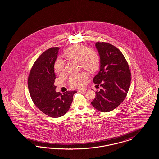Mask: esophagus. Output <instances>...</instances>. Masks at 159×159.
<instances>
[{
    "label": "esophagus",
    "instance_id": "esophagus-1",
    "mask_svg": "<svg viewBox=\"0 0 159 159\" xmlns=\"http://www.w3.org/2000/svg\"><path fill=\"white\" fill-rule=\"evenodd\" d=\"M87 89H79V90H77V92H86V91Z\"/></svg>",
    "mask_w": 159,
    "mask_h": 159
}]
</instances>
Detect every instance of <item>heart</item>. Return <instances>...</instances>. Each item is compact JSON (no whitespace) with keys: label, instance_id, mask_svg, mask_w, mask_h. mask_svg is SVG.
<instances>
[{"label":"heart","instance_id":"obj_1","mask_svg":"<svg viewBox=\"0 0 159 159\" xmlns=\"http://www.w3.org/2000/svg\"><path fill=\"white\" fill-rule=\"evenodd\" d=\"M65 55L70 59L79 62L82 68L89 72L95 70L98 67L100 57L96 51L93 49H88L84 45H76L67 49ZM54 71L58 75L65 72V65L62 59L58 58L54 63ZM88 78L86 72L72 74L69 78L68 84L72 88H82L85 86Z\"/></svg>","mask_w":159,"mask_h":159}]
</instances>
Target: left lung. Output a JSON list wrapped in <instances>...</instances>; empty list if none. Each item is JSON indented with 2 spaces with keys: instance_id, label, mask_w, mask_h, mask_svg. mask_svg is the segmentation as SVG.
Listing matches in <instances>:
<instances>
[{
  "instance_id": "8db88e82",
  "label": "left lung",
  "mask_w": 159,
  "mask_h": 159,
  "mask_svg": "<svg viewBox=\"0 0 159 159\" xmlns=\"http://www.w3.org/2000/svg\"><path fill=\"white\" fill-rule=\"evenodd\" d=\"M96 47L100 57V69L93 81L102 89L96 92L91 103L98 111L108 112L124 100L130 87L131 73L119 49L104 42L96 43Z\"/></svg>"
}]
</instances>
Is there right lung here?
I'll list each match as a JSON object with an SVG mask.
<instances>
[{
  "instance_id": "1",
  "label": "right lung",
  "mask_w": 159,
  "mask_h": 159,
  "mask_svg": "<svg viewBox=\"0 0 159 159\" xmlns=\"http://www.w3.org/2000/svg\"><path fill=\"white\" fill-rule=\"evenodd\" d=\"M58 47L43 52L35 61L28 77V87L34 104L45 114L52 118L65 115L76 91H67L62 94L55 92L56 79L53 65L58 55Z\"/></svg>"
}]
</instances>
